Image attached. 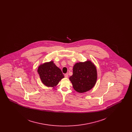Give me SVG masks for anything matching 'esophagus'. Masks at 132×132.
<instances>
[{"instance_id": "1", "label": "esophagus", "mask_w": 132, "mask_h": 132, "mask_svg": "<svg viewBox=\"0 0 132 132\" xmlns=\"http://www.w3.org/2000/svg\"><path fill=\"white\" fill-rule=\"evenodd\" d=\"M64 76H65V77L67 78H68V74L66 73V74H65L64 75Z\"/></svg>"}]
</instances>
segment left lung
<instances>
[{"label":"left lung","instance_id":"left-lung-1","mask_svg":"<svg viewBox=\"0 0 132 132\" xmlns=\"http://www.w3.org/2000/svg\"><path fill=\"white\" fill-rule=\"evenodd\" d=\"M73 72L69 80L76 91L82 93L94 87L97 80V71L90 61L76 63L73 67Z\"/></svg>","mask_w":132,"mask_h":132}]
</instances>
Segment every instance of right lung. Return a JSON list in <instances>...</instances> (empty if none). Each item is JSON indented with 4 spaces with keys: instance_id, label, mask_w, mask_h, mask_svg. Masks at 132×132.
Returning <instances> with one entry per match:
<instances>
[{
    "instance_id": "obj_1",
    "label": "right lung",
    "mask_w": 132,
    "mask_h": 132,
    "mask_svg": "<svg viewBox=\"0 0 132 132\" xmlns=\"http://www.w3.org/2000/svg\"><path fill=\"white\" fill-rule=\"evenodd\" d=\"M38 72L43 83L48 87H55L64 77L61 70L53 61L40 65Z\"/></svg>"
}]
</instances>
